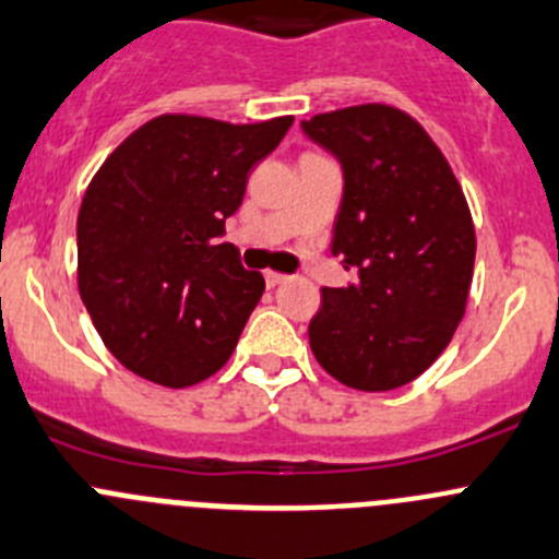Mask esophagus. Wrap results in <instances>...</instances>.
I'll list each match as a JSON object with an SVG mask.
<instances>
[{
  "label": "esophagus",
  "mask_w": 559,
  "mask_h": 559,
  "mask_svg": "<svg viewBox=\"0 0 559 559\" xmlns=\"http://www.w3.org/2000/svg\"><path fill=\"white\" fill-rule=\"evenodd\" d=\"M264 281H267V286H278V284H286V281H289V275L275 273V270H267V273H264Z\"/></svg>",
  "instance_id": "esophagus-1"
}]
</instances>
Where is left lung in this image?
Returning a JSON list of instances; mask_svg holds the SVG:
<instances>
[{
	"mask_svg": "<svg viewBox=\"0 0 559 559\" xmlns=\"http://www.w3.org/2000/svg\"><path fill=\"white\" fill-rule=\"evenodd\" d=\"M302 130L344 166L333 253L357 281L322 286L308 324L319 366L346 388L412 382L445 352L467 311L475 226L426 128L388 103L317 114Z\"/></svg>",
	"mask_w": 559,
	"mask_h": 559,
	"instance_id": "8db88e82",
	"label": "left lung"
}]
</instances>
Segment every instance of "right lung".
<instances>
[{
  "label": "right lung",
  "mask_w": 559,
  "mask_h": 559,
  "mask_svg": "<svg viewBox=\"0 0 559 559\" xmlns=\"http://www.w3.org/2000/svg\"><path fill=\"white\" fill-rule=\"evenodd\" d=\"M292 122L160 114L95 171L75 224L79 292L128 371L191 388L231 357L264 278L215 237Z\"/></svg>",
  "instance_id": "add662e5"
}]
</instances>
